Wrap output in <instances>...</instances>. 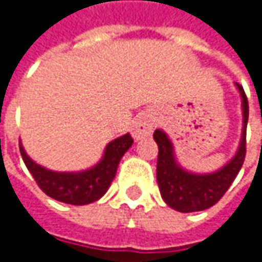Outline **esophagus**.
<instances>
[{
	"instance_id": "obj_1",
	"label": "esophagus",
	"mask_w": 262,
	"mask_h": 262,
	"mask_svg": "<svg viewBox=\"0 0 262 262\" xmlns=\"http://www.w3.org/2000/svg\"><path fill=\"white\" fill-rule=\"evenodd\" d=\"M152 129H154L152 120L148 118L146 116H139L138 118H135V121H133V124H132V136H133L135 139H142V138L149 136Z\"/></svg>"
}]
</instances>
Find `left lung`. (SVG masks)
Here are the masks:
<instances>
[{
  "instance_id": "1",
  "label": "left lung",
  "mask_w": 262,
  "mask_h": 262,
  "mask_svg": "<svg viewBox=\"0 0 262 262\" xmlns=\"http://www.w3.org/2000/svg\"><path fill=\"white\" fill-rule=\"evenodd\" d=\"M242 98L243 129L237 152L224 164L221 169L212 173H192L178 164L175 151L169 136L160 129L154 132V141L159 145L157 157V182L163 200L167 206L178 212H199L213 206L220 202L225 191L233 184L242 169L246 156V126L249 117V105L245 90L236 83Z\"/></svg>"
}]
</instances>
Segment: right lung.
I'll return each instance as SVG.
<instances>
[{
	"label": "right lung",
	"mask_w": 262,
	"mask_h": 262,
	"mask_svg": "<svg viewBox=\"0 0 262 262\" xmlns=\"http://www.w3.org/2000/svg\"><path fill=\"white\" fill-rule=\"evenodd\" d=\"M132 144L133 139L129 133L111 141L105 148L100 162L83 172L49 170L29 159L22 144H19V146L28 170L42 191L57 202L81 206L99 200L106 192L116 177L118 163Z\"/></svg>",
	"instance_id": "1"
}]
</instances>
